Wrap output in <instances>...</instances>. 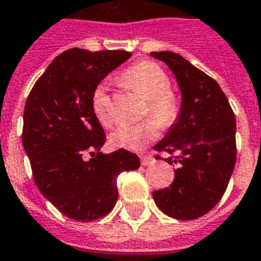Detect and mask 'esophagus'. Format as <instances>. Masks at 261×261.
Returning a JSON list of instances; mask_svg holds the SVG:
<instances>
[{
  "mask_svg": "<svg viewBox=\"0 0 261 261\" xmlns=\"http://www.w3.org/2000/svg\"><path fill=\"white\" fill-rule=\"evenodd\" d=\"M140 161L143 166H149V165H152L155 162V159L151 155H140Z\"/></svg>",
  "mask_w": 261,
  "mask_h": 261,
  "instance_id": "1",
  "label": "esophagus"
}]
</instances>
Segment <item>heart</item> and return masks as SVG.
<instances>
[{"label":"heart","mask_w":261,"mask_h":261,"mask_svg":"<svg viewBox=\"0 0 261 261\" xmlns=\"http://www.w3.org/2000/svg\"><path fill=\"white\" fill-rule=\"evenodd\" d=\"M121 83L132 91L140 94L148 100L147 114L152 117L137 125H122L117 128L110 136L113 145L130 151H141L149 143H152L159 135V125L170 128L179 114V105L174 94L170 91V80L166 72L151 61H141L120 77ZM92 109L98 121L103 126L114 124L112 99L99 86L92 95Z\"/></svg>","instance_id":"b5f03b06"}]
</instances>
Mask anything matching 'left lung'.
Masks as SVG:
<instances>
[{
  "mask_svg": "<svg viewBox=\"0 0 261 261\" xmlns=\"http://www.w3.org/2000/svg\"><path fill=\"white\" fill-rule=\"evenodd\" d=\"M166 64L178 83L181 112L166 136L153 147L158 152L178 153L161 158L177 163L169 188L153 191L159 210L179 221L210 213L222 199L236 165V117L215 80L173 51H152Z\"/></svg>",
  "mask_w": 261,
  "mask_h": 261,
  "instance_id": "8db88e82",
  "label": "left lung"
}]
</instances>
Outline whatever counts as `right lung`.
Listing matches in <instances>:
<instances>
[{"label":"right lung","instance_id":"right-lung-1","mask_svg":"<svg viewBox=\"0 0 261 261\" xmlns=\"http://www.w3.org/2000/svg\"><path fill=\"white\" fill-rule=\"evenodd\" d=\"M130 56L124 50L69 48L54 58L25 102L21 140L34 181L74 221L108 215L118 197V174L140 167L136 153L124 148L100 152L106 135L92 109L99 83Z\"/></svg>","mask_w":261,"mask_h":261}]
</instances>
